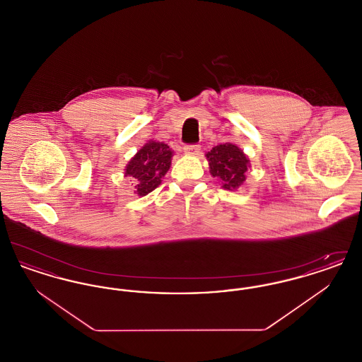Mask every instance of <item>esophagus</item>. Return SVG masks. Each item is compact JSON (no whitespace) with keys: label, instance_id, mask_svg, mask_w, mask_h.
Segmentation results:
<instances>
[{"label":"esophagus","instance_id":"esophagus-1","mask_svg":"<svg viewBox=\"0 0 362 362\" xmlns=\"http://www.w3.org/2000/svg\"><path fill=\"white\" fill-rule=\"evenodd\" d=\"M201 152V146L199 145H186L185 146V153L189 156H198Z\"/></svg>","mask_w":362,"mask_h":362}]
</instances>
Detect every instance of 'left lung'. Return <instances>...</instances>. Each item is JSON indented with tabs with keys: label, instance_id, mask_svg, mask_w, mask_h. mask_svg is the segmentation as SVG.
<instances>
[{
	"label": "left lung",
	"instance_id": "left-lung-1",
	"mask_svg": "<svg viewBox=\"0 0 362 362\" xmlns=\"http://www.w3.org/2000/svg\"><path fill=\"white\" fill-rule=\"evenodd\" d=\"M209 173L229 191L239 189L245 182V173L251 167L250 158L235 144L226 142L214 146L206 153Z\"/></svg>",
	"mask_w": 362,
	"mask_h": 362
}]
</instances>
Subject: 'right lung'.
<instances>
[{"mask_svg":"<svg viewBox=\"0 0 362 362\" xmlns=\"http://www.w3.org/2000/svg\"><path fill=\"white\" fill-rule=\"evenodd\" d=\"M173 151L164 142L149 139L124 168V176H130L136 183L139 197H145L161 185V179L168 173Z\"/></svg>","mask_w":362,"mask_h":362,"instance_id":"right-lung-1","label":"right lung"}]
</instances>
